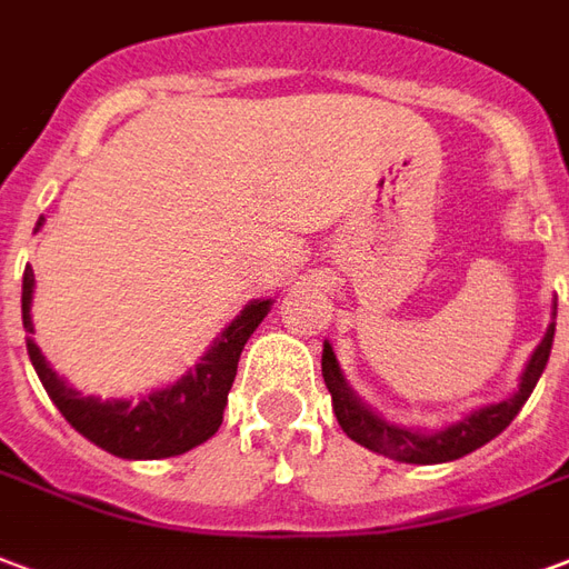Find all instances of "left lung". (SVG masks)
Returning <instances> with one entry per match:
<instances>
[{
	"label": "left lung",
	"mask_w": 569,
	"mask_h": 569,
	"mask_svg": "<svg viewBox=\"0 0 569 569\" xmlns=\"http://www.w3.org/2000/svg\"><path fill=\"white\" fill-rule=\"evenodd\" d=\"M555 317H558V301H552V322H549L546 335H542V340L531 352V359L521 370L519 389L503 401L470 410L458 422H449L443 428H435V431L389 422L386 416H380L373 407L361 401L359 395L349 389L347 377H343V370L338 365V356L326 340L322 343V377H326V386L331 391V407H335V416H338L343 435L365 446V449H370V452L391 458V461H403V465H446V461L470 456L473 449L495 440L519 416L525 401L531 398L533 386L542 377L549 352H552Z\"/></svg>",
	"instance_id": "obj_1"
}]
</instances>
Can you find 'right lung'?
<instances>
[{
	"mask_svg": "<svg viewBox=\"0 0 569 569\" xmlns=\"http://www.w3.org/2000/svg\"><path fill=\"white\" fill-rule=\"evenodd\" d=\"M44 226V217L36 222V231ZM32 292H36V273L27 264L23 271V328L29 331L27 352L38 380L57 403V410L66 416V422L96 443L104 452L129 461H156V458L183 456L204 440L220 431L222 410L229 403V389L238 373L243 343L259 328L273 298H252L243 305L238 317L222 328L213 338L196 368H189L180 380L168 382L162 389H153L132 398H99L83 395L69 380H62L57 370L50 368L48 359L32 340Z\"/></svg>",
	"mask_w": 569,
	"mask_h": 569,
	"instance_id": "right-lung-1",
	"label": "right lung"
}]
</instances>
